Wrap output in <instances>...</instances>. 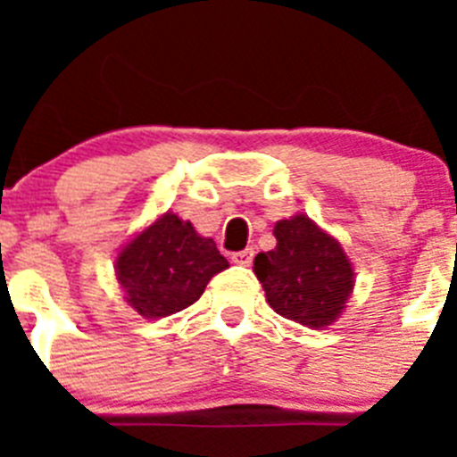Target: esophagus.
<instances>
[{"mask_svg":"<svg viewBox=\"0 0 457 457\" xmlns=\"http://www.w3.org/2000/svg\"><path fill=\"white\" fill-rule=\"evenodd\" d=\"M231 261L236 265H252L253 261V249H242V252L231 253Z\"/></svg>","mask_w":457,"mask_h":457,"instance_id":"1","label":"esophagus"}]
</instances>
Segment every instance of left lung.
<instances>
[{"label": "left lung", "mask_w": 457, "mask_h": 457, "mask_svg": "<svg viewBox=\"0 0 457 457\" xmlns=\"http://www.w3.org/2000/svg\"><path fill=\"white\" fill-rule=\"evenodd\" d=\"M277 247L253 258L268 304L278 316L306 327L332 325L353 293L354 272L332 236L309 217L277 221Z\"/></svg>", "instance_id": "8db88e82"}]
</instances>
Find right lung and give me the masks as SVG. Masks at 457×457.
<instances>
[{"label":"right lung","mask_w":457,"mask_h":457,"mask_svg":"<svg viewBox=\"0 0 457 457\" xmlns=\"http://www.w3.org/2000/svg\"><path fill=\"white\" fill-rule=\"evenodd\" d=\"M228 268L212 237H201L189 221L167 212L116 258V277L132 309L164 318L187 309L217 272Z\"/></svg>","instance_id":"right-lung-1"}]
</instances>
